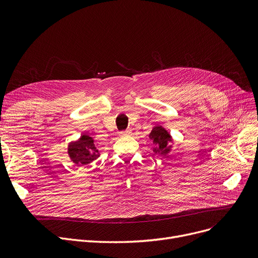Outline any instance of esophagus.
Segmentation results:
<instances>
[{
  "label": "esophagus",
  "mask_w": 258,
  "mask_h": 258,
  "mask_svg": "<svg viewBox=\"0 0 258 258\" xmlns=\"http://www.w3.org/2000/svg\"><path fill=\"white\" fill-rule=\"evenodd\" d=\"M131 133H132V131H131V130H126V131H121V132L119 133V136H120V137H125V136H130Z\"/></svg>",
  "instance_id": "34e87169"
}]
</instances>
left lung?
Segmentation results:
<instances>
[{
	"label": "left lung",
	"instance_id": "left-lung-1",
	"mask_svg": "<svg viewBox=\"0 0 258 258\" xmlns=\"http://www.w3.org/2000/svg\"><path fill=\"white\" fill-rule=\"evenodd\" d=\"M150 138L153 140L155 147H154V153L155 154H164L167 153L168 148H167V143L170 140L169 134L161 126H156L152 131Z\"/></svg>",
	"mask_w": 258,
	"mask_h": 258
}]
</instances>
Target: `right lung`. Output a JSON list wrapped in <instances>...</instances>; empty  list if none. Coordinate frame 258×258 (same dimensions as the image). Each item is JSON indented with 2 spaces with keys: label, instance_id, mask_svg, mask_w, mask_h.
I'll list each match as a JSON object with an SVG mask.
<instances>
[{
  "label": "right lung",
  "instance_id": "add662e5",
  "mask_svg": "<svg viewBox=\"0 0 258 258\" xmlns=\"http://www.w3.org/2000/svg\"><path fill=\"white\" fill-rule=\"evenodd\" d=\"M68 152L71 160L77 165H87L99 156L93 138L87 135H83L78 141L72 142Z\"/></svg>",
  "mask_w": 258,
  "mask_h": 258
}]
</instances>
